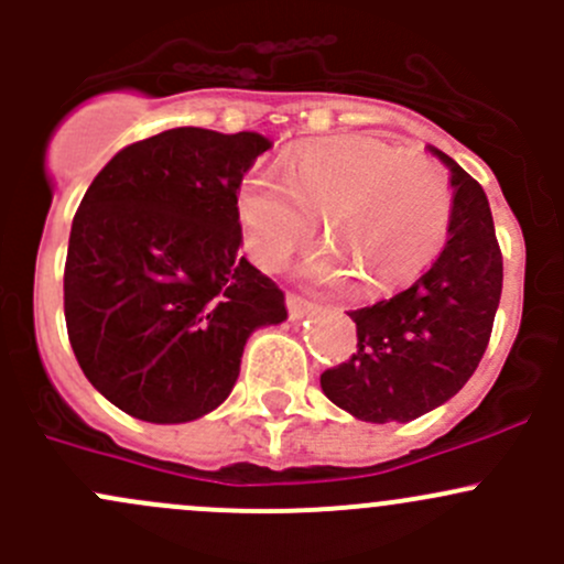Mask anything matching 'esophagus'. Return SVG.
<instances>
[{"label":"esophagus","instance_id":"34e87169","mask_svg":"<svg viewBox=\"0 0 564 564\" xmlns=\"http://www.w3.org/2000/svg\"><path fill=\"white\" fill-rule=\"evenodd\" d=\"M286 308H289V316H292L294 322H297V318L308 316L311 311H314V303H308V300L300 297V294L289 292V294H286Z\"/></svg>","mask_w":564,"mask_h":564}]
</instances>
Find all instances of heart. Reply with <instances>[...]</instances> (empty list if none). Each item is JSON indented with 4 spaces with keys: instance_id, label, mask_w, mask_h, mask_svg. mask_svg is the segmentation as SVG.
Instances as JSON below:
<instances>
[{
    "instance_id": "1",
    "label": "heart",
    "mask_w": 564,
    "mask_h": 564,
    "mask_svg": "<svg viewBox=\"0 0 564 564\" xmlns=\"http://www.w3.org/2000/svg\"><path fill=\"white\" fill-rule=\"evenodd\" d=\"M237 213L250 256L267 270L286 264L316 224L318 248L305 275L322 283L360 281L362 292H392L414 281L445 242L453 193L445 169L420 150L373 139L329 141L300 152L286 182L272 172L246 176Z\"/></svg>"
}]
</instances>
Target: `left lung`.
Segmentation results:
<instances>
[{
    "mask_svg": "<svg viewBox=\"0 0 564 564\" xmlns=\"http://www.w3.org/2000/svg\"><path fill=\"white\" fill-rule=\"evenodd\" d=\"M453 215L434 264L403 292L349 311L357 355L322 373L335 406L366 423H409L469 382L502 297V250L482 187L445 152Z\"/></svg>",
    "mask_w": 564,
    "mask_h": 564,
    "instance_id": "1",
    "label": "left lung"
}]
</instances>
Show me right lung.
Listing matches in <instances>:
<instances>
[{
    "mask_svg": "<svg viewBox=\"0 0 564 564\" xmlns=\"http://www.w3.org/2000/svg\"><path fill=\"white\" fill-rule=\"evenodd\" d=\"M270 139L172 128L119 150L84 193L65 322L93 388L130 417L191 423L229 398L283 292L237 250V193Z\"/></svg>",
    "mask_w": 564,
    "mask_h": 564,
    "instance_id": "right-lung-1",
    "label": "right lung"
}]
</instances>
